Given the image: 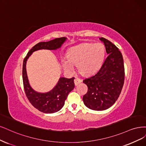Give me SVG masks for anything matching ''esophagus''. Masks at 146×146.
<instances>
[{
	"instance_id": "obj_1",
	"label": "esophagus",
	"mask_w": 146,
	"mask_h": 146,
	"mask_svg": "<svg viewBox=\"0 0 146 146\" xmlns=\"http://www.w3.org/2000/svg\"><path fill=\"white\" fill-rule=\"evenodd\" d=\"M81 82H82V80L78 78H75L74 79V84H75V86H77V85L78 84H80Z\"/></svg>"
}]
</instances>
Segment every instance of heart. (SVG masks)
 <instances>
[{"mask_svg":"<svg viewBox=\"0 0 146 146\" xmlns=\"http://www.w3.org/2000/svg\"><path fill=\"white\" fill-rule=\"evenodd\" d=\"M105 57V48L102 44L83 43L72 47L66 54L67 60H62L65 71L71 72L73 65H77L78 72L83 75H90L101 68Z\"/></svg>","mask_w":146,"mask_h":146,"instance_id":"b5f03b06","label":"heart"}]
</instances>
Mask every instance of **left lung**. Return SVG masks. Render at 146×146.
<instances>
[{"label": "left lung", "mask_w": 146, "mask_h": 146, "mask_svg": "<svg viewBox=\"0 0 146 146\" xmlns=\"http://www.w3.org/2000/svg\"><path fill=\"white\" fill-rule=\"evenodd\" d=\"M108 56L101 68L94 75L85 78L88 90L83 100L84 105L94 110H104L111 107L121 92L124 81V67L123 56L118 48L103 37Z\"/></svg>", "instance_id": "left-lung-1"}]
</instances>
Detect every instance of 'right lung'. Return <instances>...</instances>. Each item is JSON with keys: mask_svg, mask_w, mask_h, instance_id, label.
<instances>
[{"mask_svg": "<svg viewBox=\"0 0 146 146\" xmlns=\"http://www.w3.org/2000/svg\"><path fill=\"white\" fill-rule=\"evenodd\" d=\"M66 40V37H60L46 42H40L30 49L23 60L22 77L25 94L33 106L45 113L57 112L63 107L69 93L75 87L74 78L60 77L56 86L51 90L43 93L37 92L29 84L26 68L27 62L34 52L41 49L57 50L62 47Z\"/></svg>", "mask_w": 146, "mask_h": 146, "instance_id": "1", "label": "right lung"}]
</instances>
